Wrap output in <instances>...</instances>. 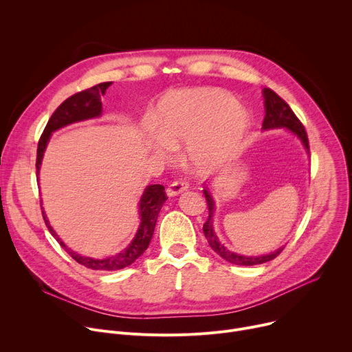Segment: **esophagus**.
<instances>
[{
  "label": "esophagus",
  "instance_id": "1",
  "mask_svg": "<svg viewBox=\"0 0 352 352\" xmlns=\"http://www.w3.org/2000/svg\"><path fill=\"white\" fill-rule=\"evenodd\" d=\"M186 189H188V184L185 181H175L168 185V188L166 189V194L168 198H173V197H177V195L185 192Z\"/></svg>",
  "mask_w": 352,
  "mask_h": 352
}]
</instances>
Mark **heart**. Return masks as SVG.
I'll use <instances>...</instances> for the list:
<instances>
[{
	"label": "heart",
	"instance_id": "1",
	"mask_svg": "<svg viewBox=\"0 0 352 352\" xmlns=\"http://www.w3.org/2000/svg\"><path fill=\"white\" fill-rule=\"evenodd\" d=\"M250 131V115L225 89L201 87L171 92L154 115L158 140L150 150L167 158L170 148L185 146L184 160L198 175L228 167L239 155Z\"/></svg>",
	"mask_w": 352,
	"mask_h": 352
}]
</instances>
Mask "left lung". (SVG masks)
Here are the masks:
<instances>
[{
    "instance_id": "obj_1",
    "label": "left lung",
    "mask_w": 352,
    "mask_h": 352,
    "mask_svg": "<svg viewBox=\"0 0 352 352\" xmlns=\"http://www.w3.org/2000/svg\"><path fill=\"white\" fill-rule=\"evenodd\" d=\"M263 97H264V108H265L263 131L286 129L287 132H291L300 140L306 153L309 154V140H307V135L305 132V127L299 122V119L296 118L294 111L289 108V105H287L280 97H278V95L270 88L263 89ZM204 194H205V198L208 202V209H209V217L204 225V233H205V237H206L209 245L212 247V250L217 255H220L223 260H226L228 263L234 264V265H258V264H264V263L274 260L276 255L282 251L283 247H279L278 250H275L272 252L261 254V255H244V254L230 251L225 244L219 240V237L214 232L213 217H214V212H216V202L213 199V195L210 192V189L208 188L206 182L204 184Z\"/></svg>"
}]
</instances>
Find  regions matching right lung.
Instances as JSON below:
<instances>
[{
  "label": "right lung",
  "mask_w": 352,
  "mask_h": 352,
  "mask_svg": "<svg viewBox=\"0 0 352 352\" xmlns=\"http://www.w3.org/2000/svg\"><path fill=\"white\" fill-rule=\"evenodd\" d=\"M111 84H112V81L101 82L92 88H88L85 91L74 94L73 97L67 98L54 111V113L52 115V118L49 119V122L45 127L43 135L41 136V140L38 144V158H36L38 181H39V174H41V167H42V160H43L45 151L47 148V144L52 139V135L69 124L101 118V115H102L101 97L102 95H105V92H107L108 87H111ZM166 201H167V197H166L163 185H160V184L147 185L143 190L139 204H138L140 221H139V228L135 233V237L122 251L111 255V257H104V258L87 257V255L73 251L70 247H67V244L65 241L58 237V234L50 226V221L47 219V214H46L43 206H42V213H43L46 226H47L49 232L52 233V236L58 241V244L63 248H65L70 254V257L74 258L78 264H81L87 268H91V270L116 271V270H122L127 265H131L132 263H135L140 257V255L147 250V247L151 241L153 233H154L158 213H160V210H162Z\"/></svg>",
  "instance_id": "add662e5"
}]
</instances>
